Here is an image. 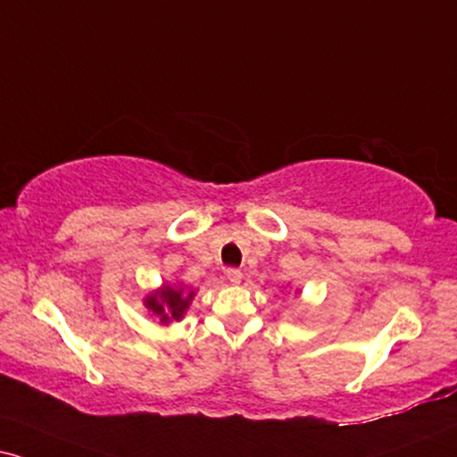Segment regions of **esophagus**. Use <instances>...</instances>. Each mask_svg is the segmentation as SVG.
I'll list each match as a JSON object with an SVG mask.
<instances>
[{
  "label": "esophagus",
  "instance_id": "34e87169",
  "mask_svg": "<svg viewBox=\"0 0 457 457\" xmlns=\"http://www.w3.org/2000/svg\"><path fill=\"white\" fill-rule=\"evenodd\" d=\"M225 274H228V280L234 282V285H238V282L242 280V271L238 268H229Z\"/></svg>",
  "mask_w": 457,
  "mask_h": 457
}]
</instances>
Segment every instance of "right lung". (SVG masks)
Listing matches in <instances>:
<instances>
[{"label":"right lung","instance_id":"obj_1","mask_svg":"<svg viewBox=\"0 0 457 457\" xmlns=\"http://www.w3.org/2000/svg\"><path fill=\"white\" fill-rule=\"evenodd\" d=\"M194 293H187L183 295L181 288H172V287H164L160 293L155 295L147 297L145 305L149 310L154 312L155 316H160L162 322H169V320H179L183 316V312L187 310L189 302H192Z\"/></svg>","mask_w":457,"mask_h":457}]
</instances>
